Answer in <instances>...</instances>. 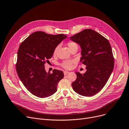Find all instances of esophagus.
Wrapping results in <instances>:
<instances>
[{"instance_id": "esophagus-1", "label": "esophagus", "mask_w": 129, "mask_h": 129, "mask_svg": "<svg viewBox=\"0 0 129 129\" xmlns=\"http://www.w3.org/2000/svg\"><path fill=\"white\" fill-rule=\"evenodd\" d=\"M69 72H68V71H64V75H67V74H69Z\"/></svg>"}]
</instances>
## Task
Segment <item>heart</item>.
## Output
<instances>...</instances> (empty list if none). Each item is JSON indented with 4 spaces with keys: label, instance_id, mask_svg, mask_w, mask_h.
Returning <instances> with one entry per match:
<instances>
[{
    "label": "heart",
    "instance_id": "1",
    "mask_svg": "<svg viewBox=\"0 0 129 129\" xmlns=\"http://www.w3.org/2000/svg\"><path fill=\"white\" fill-rule=\"evenodd\" d=\"M67 46H68L69 48L70 49V51H71L72 49H74V48H78V45L75 42L72 41H69L67 43ZM58 46L56 47V48L55 49L54 51V54H55L57 50L58 49ZM75 63V60L73 59H69V60H66L63 61V62H62L60 63V65L62 67H63L64 69H66V70H70L73 67V64Z\"/></svg>",
    "mask_w": 129,
    "mask_h": 129
}]
</instances>
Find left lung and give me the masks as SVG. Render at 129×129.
<instances>
[{
	"instance_id": "obj_1",
	"label": "left lung",
	"mask_w": 129,
	"mask_h": 129,
	"mask_svg": "<svg viewBox=\"0 0 129 129\" xmlns=\"http://www.w3.org/2000/svg\"><path fill=\"white\" fill-rule=\"evenodd\" d=\"M82 49L80 62L86 66L83 74L76 72L77 78L72 84L76 92L92 96L106 84L114 68L110 44L106 38L91 29H85L70 37Z\"/></svg>"
}]
</instances>
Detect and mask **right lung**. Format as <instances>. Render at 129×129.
<instances>
[{"mask_svg": "<svg viewBox=\"0 0 129 129\" xmlns=\"http://www.w3.org/2000/svg\"><path fill=\"white\" fill-rule=\"evenodd\" d=\"M66 38L63 34L52 35L37 31L20 44L17 53V73L23 85L33 95L45 98L57 91L64 73L57 70H53L52 74L47 73L44 66L52 57L56 47Z\"/></svg>", "mask_w": 129, "mask_h": 129, "instance_id": "add662e5", "label": "right lung"}]
</instances>
